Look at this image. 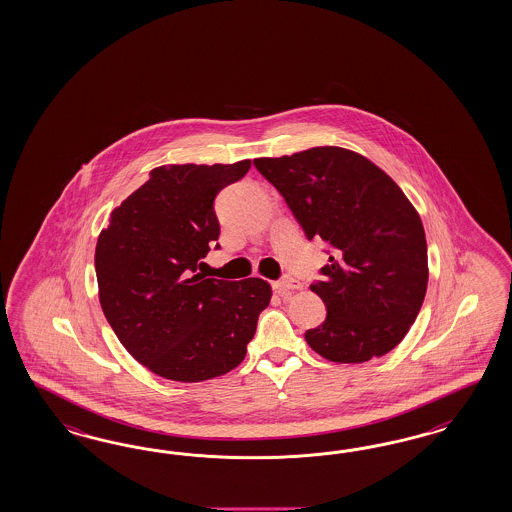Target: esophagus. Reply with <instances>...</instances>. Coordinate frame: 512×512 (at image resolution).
Returning a JSON list of instances; mask_svg holds the SVG:
<instances>
[{"mask_svg":"<svg viewBox=\"0 0 512 512\" xmlns=\"http://www.w3.org/2000/svg\"><path fill=\"white\" fill-rule=\"evenodd\" d=\"M274 289L278 291V293H285V291H296V289H302V283L298 281L296 278H291V276H285V278L279 279L274 283Z\"/></svg>","mask_w":512,"mask_h":512,"instance_id":"obj_1","label":"esophagus"}]
</instances>
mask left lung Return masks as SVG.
Instances as JSON below:
<instances>
[{
	"mask_svg": "<svg viewBox=\"0 0 512 512\" xmlns=\"http://www.w3.org/2000/svg\"><path fill=\"white\" fill-rule=\"evenodd\" d=\"M253 165L278 189L308 240L332 251L311 291L323 325L306 332L315 353L340 364L383 357L405 338L428 287L424 227L402 189L364 155L317 146Z\"/></svg>",
	"mask_w": 512,
	"mask_h": 512,
	"instance_id": "1",
	"label": "left lung"
}]
</instances>
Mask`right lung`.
<instances>
[{
    "mask_svg": "<svg viewBox=\"0 0 512 512\" xmlns=\"http://www.w3.org/2000/svg\"><path fill=\"white\" fill-rule=\"evenodd\" d=\"M249 167V159L157 167L97 238L103 313L131 357L165 379L199 383L234 370L270 304L264 279L197 272L219 238L217 193Z\"/></svg>",
    "mask_w": 512,
    "mask_h": 512,
    "instance_id": "obj_1",
    "label": "right lung"
}]
</instances>
